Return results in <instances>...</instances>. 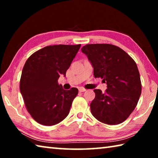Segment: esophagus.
Masks as SVG:
<instances>
[{"mask_svg": "<svg viewBox=\"0 0 158 158\" xmlns=\"http://www.w3.org/2000/svg\"><path fill=\"white\" fill-rule=\"evenodd\" d=\"M85 90H86V89H85L84 88H82V87H81V88H79V92H84V91H85Z\"/></svg>", "mask_w": 158, "mask_h": 158, "instance_id": "1", "label": "esophagus"}]
</instances>
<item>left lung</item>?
<instances>
[{
  "mask_svg": "<svg viewBox=\"0 0 158 158\" xmlns=\"http://www.w3.org/2000/svg\"><path fill=\"white\" fill-rule=\"evenodd\" d=\"M81 52L91 63L95 78L100 77L107 85L105 93L94 90L95 97L90 105L93 116L105 124L121 123L135 109L141 93L137 64L113 44H86Z\"/></svg>",
  "mask_w": 158,
  "mask_h": 158,
  "instance_id": "1",
  "label": "left lung"
}]
</instances>
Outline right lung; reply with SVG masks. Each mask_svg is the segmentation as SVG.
<instances>
[{"instance_id":"right-lung-1","label":"right lung","mask_w":158,"mask_h":158,"mask_svg":"<svg viewBox=\"0 0 158 158\" xmlns=\"http://www.w3.org/2000/svg\"><path fill=\"white\" fill-rule=\"evenodd\" d=\"M80 47L81 44L47 46L26 60L19 89L26 109L38 123L56 125L69 114L78 89L64 90L58 80L60 74L65 77Z\"/></svg>"}]
</instances>
